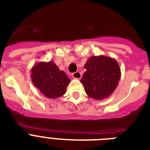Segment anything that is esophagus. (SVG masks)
Instances as JSON below:
<instances>
[{"label":"esophagus","mask_w":150,"mask_h":150,"mask_svg":"<svg viewBox=\"0 0 150 150\" xmlns=\"http://www.w3.org/2000/svg\"><path fill=\"white\" fill-rule=\"evenodd\" d=\"M72 77L75 79H80L82 78V74L79 71H76V72L73 73Z\"/></svg>","instance_id":"obj_1"}]
</instances>
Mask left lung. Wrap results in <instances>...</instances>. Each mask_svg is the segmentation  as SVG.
Here are the masks:
<instances>
[{"label":"left lung","mask_w":150,"mask_h":150,"mask_svg":"<svg viewBox=\"0 0 150 150\" xmlns=\"http://www.w3.org/2000/svg\"><path fill=\"white\" fill-rule=\"evenodd\" d=\"M86 69L81 82L86 94L94 100L109 97L116 89L121 79V69L117 61L110 57H90L85 64Z\"/></svg>","instance_id":"obj_1"}]
</instances>
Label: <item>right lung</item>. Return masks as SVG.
<instances>
[{
  "mask_svg": "<svg viewBox=\"0 0 150 150\" xmlns=\"http://www.w3.org/2000/svg\"><path fill=\"white\" fill-rule=\"evenodd\" d=\"M33 85L47 98L56 99L66 93L71 80L64 71H61L53 61H40L31 68Z\"/></svg>",
  "mask_w": 150,
  "mask_h": 150,
  "instance_id": "add662e5",
  "label": "right lung"
}]
</instances>
